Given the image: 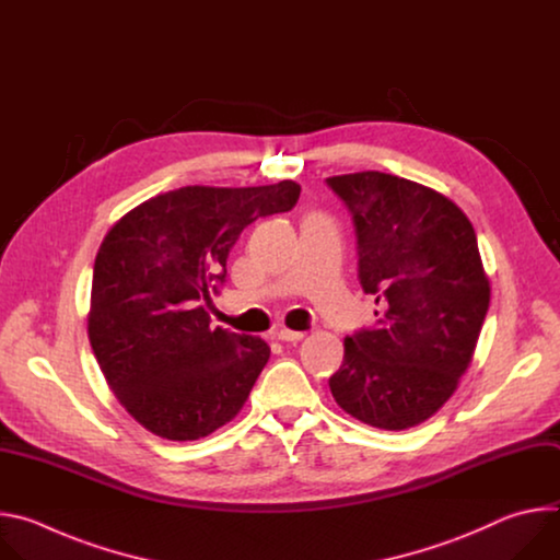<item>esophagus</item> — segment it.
<instances>
[{
	"label": "esophagus",
	"mask_w": 560,
	"mask_h": 560,
	"mask_svg": "<svg viewBox=\"0 0 560 560\" xmlns=\"http://www.w3.org/2000/svg\"><path fill=\"white\" fill-rule=\"evenodd\" d=\"M275 337H277L279 341H283V343H299L305 335H303V332H294V330H285V328H281V330H277V332H275Z\"/></svg>",
	"instance_id": "esophagus-1"
}]
</instances>
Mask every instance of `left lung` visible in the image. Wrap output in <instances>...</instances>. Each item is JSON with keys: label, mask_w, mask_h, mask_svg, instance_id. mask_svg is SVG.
I'll list each match as a JSON object with an SVG mask.
<instances>
[{"label": "left lung", "mask_w": 560, "mask_h": 560, "mask_svg": "<svg viewBox=\"0 0 560 560\" xmlns=\"http://www.w3.org/2000/svg\"><path fill=\"white\" fill-rule=\"evenodd\" d=\"M352 214L359 283L381 310L346 339L335 401L381 430L430 419L456 389L481 335L490 283L469 219L443 195L368 171L326 179Z\"/></svg>", "instance_id": "left-lung-1"}]
</instances>
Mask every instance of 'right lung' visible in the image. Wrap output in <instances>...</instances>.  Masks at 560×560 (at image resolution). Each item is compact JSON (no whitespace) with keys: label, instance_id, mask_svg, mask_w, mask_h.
Wrapping results in <instances>:
<instances>
[{"label":"right lung","instance_id":"obj_1","mask_svg":"<svg viewBox=\"0 0 560 560\" xmlns=\"http://www.w3.org/2000/svg\"><path fill=\"white\" fill-rule=\"evenodd\" d=\"M299 192L294 182L186 186L143 201L106 234L89 337L110 389L152 434L197 441L244 408L270 348L210 326L208 307L238 234L292 210Z\"/></svg>","mask_w":560,"mask_h":560}]
</instances>
